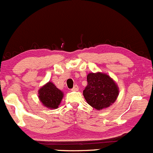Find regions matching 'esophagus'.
Wrapping results in <instances>:
<instances>
[{
	"mask_svg": "<svg viewBox=\"0 0 153 153\" xmlns=\"http://www.w3.org/2000/svg\"><path fill=\"white\" fill-rule=\"evenodd\" d=\"M71 91H78V85H74V87H73V88H72Z\"/></svg>",
	"mask_w": 153,
	"mask_h": 153,
	"instance_id": "esophagus-1",
	"label": "esophagus"
}]
</instances>
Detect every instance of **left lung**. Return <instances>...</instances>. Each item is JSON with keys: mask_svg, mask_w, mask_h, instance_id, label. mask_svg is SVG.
<instances>
[{"mask_svg": "<svg viewBox=\"0 0 153 153\" xmlns=\"http://www.w3.org/2000/svg\"><path fill=\"white\" fill-rule=\"evenodd\" d=\"M87 80L88 85L83 91V96L86 102L95 109L99 111L108 108L118 98V85L106 73H88Z\"/></svg>", "mask_w": 153, "mask_h": 153, "instance_id": "obj_1", "label": "left lung"}]
</instances>
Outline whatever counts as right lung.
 I'll return each mask as SVG.
<instances>
[{"label":"right lung","mask_w":153,"mask_h":153,"mask_svg":"<svg viewBox=\"0 0 153 153\" xmlns=\"http://www.w3.org/2000/svg\"><path fill=\"white\" fill-rule=\"evenodd\" d=\"M64 96V93L49 81L42 86L38 91V97L44 106L55 109L58 108Z\"/></svg>","instance_id":"1"}]
</instances>
